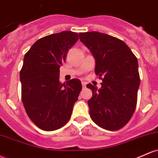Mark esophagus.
Instances as JSON below:
<instances>
[{
	"label": "esophagus",
	"mask_w": 158,
	"mask_h": 158,
	"mask_svg": "<svg viewBox=\"0 0 158 158\" xmlns=\"http://www.w3.org/2000/svg\"><path fill=\"white\" fill-rule=\"evenodd\" d=\"M86 84H87V83H86L85 82H82V87H83V88L85 87Z\"/></svg>",
	"instance_id": "1"
}]
</instances>
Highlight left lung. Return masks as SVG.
<instances>
[{
	"label": "left lung",
	"instance_id": "left-lung-1",
	"mask_svg": "<svg viewBox=\"0 0 158 158\" xmlns=\"http://www.w3.org/2000/svg\"><path fill=\"white\" fill-rule=\"evenodd\" d=\"M79 39L92 53L95 73L103 76L101 88L88 84L92 97L88 101L94 122L118 131L132 117L139 87L138 60L124 41L98 31L80 33Z\"/></svg>",
	"mask_w": 158,
	"mask_h": 158
}]
</instances>
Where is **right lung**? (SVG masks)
<instances>
[{
  "label": "right lung",
  "instance_id": "obj_1",
  "mask_svg": "<svg viewBox=\"0 0 158 158\" xmlns=\"http://www.w3.org/2000/svg\"><path fill=\"white\" fill-rule=\"evenodd\" d=\"M79 34L64 31L38 40L24 57L20 71L22 100L31 120L43 131L65 125L72 115L82 83L73 79L62 84L59 69Z\"/></svg>",
  "mask_w": 158,
  "mask_h": 158
}]
</instances>
